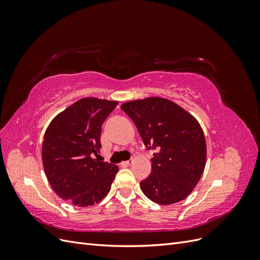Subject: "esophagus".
Wrapping results in <instances>:
<instances>
[{
  "instance_id": "34e87169",
  "label": "esophagus",
  "mask_w": 260,
  "mask_h": 260,
  "mask_svg": "<svg viewBox=\"0 0 260 260\" xmlns=\"http://www.w3.org/2000/svg\"><path fill=\"white\" fill-rule=\"evenodd\" d=\"M133 161H135V160H133V159L131 158V159H129V160H125V161H123L122 164H123V165H125V166H130V165H132V164H133Z\"/></svg>"
}]
</instances>
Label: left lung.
Wrapping results in <instances>:
<instances>
[{
  "instance_id": "1",
  "label": "left lung",
  "mask_w": 260,
  "mask_h": 260,
  "mask_svg": "<svg viewBox=\"0 0 260 260\" xmlns=\"http://www.w3.org/2000/svg\"><path fill=\"white\" fill-rule=\"evenodd\" d=\"M121 109L137 125L147 149H155L152 172L140 182L154 203L170 205L187 198L206 164V141L199 121L166 99L131 101Z\"/></svg>"
}]
</instances>
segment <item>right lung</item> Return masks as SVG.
Segmentation results:
<instances>
[{"label": "right lung", "mask_w": 260, "mask_h": 260, "mask_svg": "<svg viewBox=\"0 0 260 260\" xmlns=\"http://www.w3.org/2000/svg\"><path fill=\"white\" fill-rule=\"evenodd\" d=\"M118 102L85 98L58 114L45 131L42 162L46 178L60 199L86 207L108 194L118 167L94 158L102 124Z\"/></svg>", "instance_id": "obj_1"}]
</instances>
